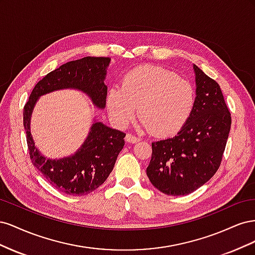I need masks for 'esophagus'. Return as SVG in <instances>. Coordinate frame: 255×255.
I'll return each instance as SVG.
<instances>
[{"instance_id":"obj_1","label":"esophagus","mask_w":255,"mask_h":255,"mask_svg":"<svg viewBox=\"0 0 255 255\" xmlns=\"http://www.w3.org/2000/svg\"><path fill=\"white\" fill-rule=\"evenodd\" d=\"M139 140H140L139 138L132 135V134H127V136H126V141L129 142V143H136V142H138Z\"/></svg>"}]
</instances>
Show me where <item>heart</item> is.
Returning <instances> with one entry per match:
<instances>
[{
	"label": "heart",
	"instance_id": "b5f03b06",
	"mask_svg": "<svg viewBox=\"0 0 255 255\" xmlns=\"http://www.w3.org/2000/svg\"><path fill=\"white\" fill-rule=\"evenodd\" d=\"M194 100V89L186 80L165 69L142 66L127 73L120 88L109 90L106 105L117 127H127L137 107L142 128L168 136L177 132L187 120Z\"/></svg>",
	"mask_w": 255,
	"mask_h": 255
}]
</instances>
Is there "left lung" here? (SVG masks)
<instances>
[{"instance_id": "left-lung-1", "label": "left lung", "mask_w": 255, "mask_h": 255, "mask_svg": "<svg viewBox=\"0 0 255 255\" xmlns=\"http://www.w3.org/2000/svg\"><path fill=\"white\" fill-rule=\"evenodd\" d=\"M196 98L177 134L152 142L146 175L168 196H185L201 187L218 170L231 128V114L220 86L192 65Z\"/></svg>"}]
</instances>
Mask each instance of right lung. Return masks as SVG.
I'll return each mask as SVG.
<instances>
[{
    "label": "right lung",
    "instance_id": "1",
    "mask_svg": "<svg viewBox=\"0 0 255 255\" xmlns=\"http://www.w3.org/2000/svg\"><path fill=\"white\" fill-rule=\"evenodd\" d=\"M109 57L87 56L69 61L37 83L23 111L29 156L38 171L52 186L71 196L88 195L106 181L116 159L125 145L126 134L99 121L95 116L87 137L73 154L61 158L44 156L35 145L30 120L40 97L58 90L73 89L86 95L99 110L106 105L107 86L104 84Z\"/></svg>",
    "mask_w": 255,
    "mask_h": 255
}]
</instances>
